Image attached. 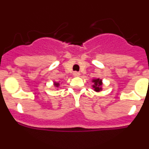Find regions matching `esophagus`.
Instances as JSON below:
<instances>
[{
  "label": "esophagus",
  "mask_w": 149,
  "mask_h": 149,
  "mask_svg": "<svg viewBox=\"0 0 149 149\" xmlns=\"http://www.w3.org/2000/svg\"><path fill=\"white\" fill-rule=\"evenodd\" d=\"M80 74H81L77 72H74L73 73V75L74 76V77H78V76H80Z\"/></svg>",
  "instance_id": "1"
}]
</instances>
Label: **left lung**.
Masks as SVG:
<instances>
[{
  "mask_svg": "<svg viewBox=\"0 0 149 149\" xmlns=\"http://www.w3.org/2000/svg\"><path fill=\"white\" fill-rule=\"evenodd\" d=\"M93 83H94V85H93V88L95 89V91L96 92H99L100 90L101 89V88L100 86L102 85V83H101V80H100L99 78L98 79H95L93 80Z\"/></svg>",
  "mask_w": 149,
  "mask_h": 149,
  "instance_id": "1",
  "label": "left lung"
}]
</instances>
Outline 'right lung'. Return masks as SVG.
<instances>
[{"instance_id":"right-lung-1","label":"right lung","mask_w":149,"mask_h":149,"mask_svg":"<svg viewBox=\"0 0 149 149\" xmlns=\"http://www.w3.org/2000/svg\"><path fill=\"white\" fill-rule=\"evenodd\" d=\"M54 85H55V86H59V84H58V83H55Z\"/></svg>"}]
</instances>
